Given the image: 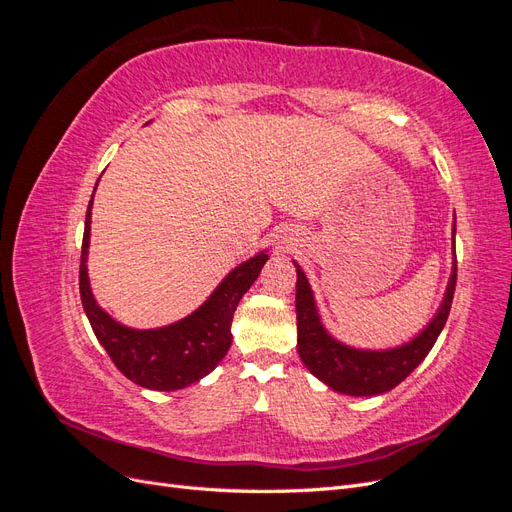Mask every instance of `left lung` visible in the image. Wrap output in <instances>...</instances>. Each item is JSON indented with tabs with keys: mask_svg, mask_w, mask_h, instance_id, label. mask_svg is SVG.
Instances as JSON below:
<instances>
[{
	"mask_svg": "<svg viewBox=\"0 0 512 512\" xmlns=\"http://www.w3.org/2000/svg\"><path fill=\"white\" fill-rule=\"evenodd\" d=\"M455 237V224H453ZM297 267V348L303 365L322 380L329 389L352 395V397H374L406 380L412 371L436 344L442 333L457 282V258L453 260L451 280H448L444 299L438 307V314L431 318L427 327L418 333L408 344L389 350H361L352 348L335 339L320 320L314 292L301 267Z\"/></svg>",
	"mask_w": 512,
	"mask_h": 512,
	"instance_id": "8db88e82",
	"label": "left lung"
}]
</instances>
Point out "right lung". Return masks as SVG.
<instances>
[{"mask_svg": "<svg viewBox=\"0 0 512 512\" xmlns=\"http://www.w3.org/2000/svg\"><path fill=\"white\" fill-rule=\"evenodd\" d=\"M91 205H94V196L89 200L85 215L79 288L91 329L115 367L128 380L151 391H179L211 374L232 344L230 324L235 309L243 294L256 282L269 254L258 252L254 258L232 269L222 284L209 294V299L190 316L160 329H130L104 312L89 286L87 254Z\"/></svg>", "mask_w": 512, "mask_h": 512, "instance_id": "add662e5", "label": "right lung"}]
</instances>
